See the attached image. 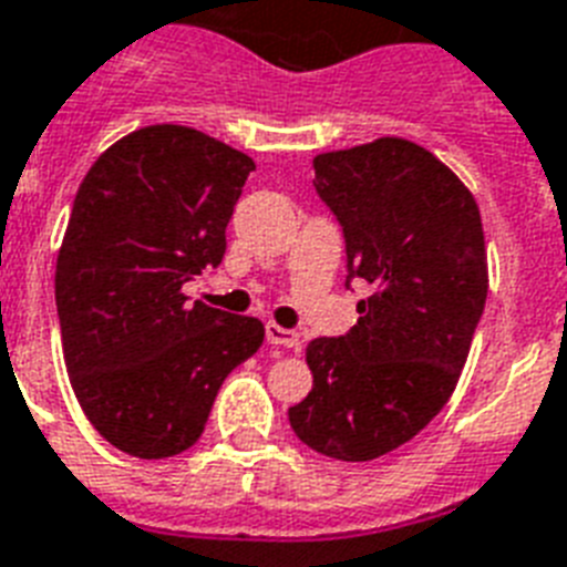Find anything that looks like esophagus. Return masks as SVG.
I'll return each instance as SVG.
<instances>
[{
    "label": "esophagus",
    "instance_id": "1",
    "mask_svg": "<svg viewBox=\"0 0 567 567\" xmlns=\"http://www.w3.org/2000/svg\"><path fill=\"white\" fill-rule=\"evenodd\" d=\"M265 336L270 344H279V347H300V336L293 332V329H285L279 323H267L265 327Z\"/></svg>",
    "mask_w": 567,
    "mask_h": 567
}]
</instances>
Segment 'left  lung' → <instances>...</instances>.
<instances>
[{
    "instance_id": "1",
    "label": "left lung",
    "mask_w": 567,
    "mask_h": 567,
    "mask_svg": "<svg viewBox=\"0 0 567 567\" xmlns=\"http://www.w3.org/2000/svg\"><path fill=\"white\" fill-rule=\"evenodd\" d=\"M315 190L344 231L347 288L371 297L347 336L311 341L315 385L288 421L323 456L371 462L456 388L488 293L483 220L456 173L403 137L318 155Z\"/></svg>"
}]
</instances>
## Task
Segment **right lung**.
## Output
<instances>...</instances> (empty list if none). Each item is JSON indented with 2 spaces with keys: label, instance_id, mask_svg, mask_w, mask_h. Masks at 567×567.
Masks as SVG:
<instances>
[{
  "label": "right lung",
  "instance_id": "right-lung-1",
  "mask_svg": "<svg viewBox=\"0 0 567 567\" xmlns=\"http://www.w3.org/2000/svg\"><path fill=\"white\" fill-rule=\"evenodd\" d=\"M252 158L188 126L137 128L75 194L55 267L70 385L102 439L137 458L196 444L223 379L265 341L258 318L188 302L226 252Z\"/></svg>",
  "mask_w": 567,
  "mask_h": 567
}]
</instances>
